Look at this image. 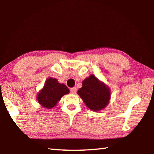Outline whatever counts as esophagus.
Segmentation results:
<instances>
[{
  "mask_svg": "<svg viewBox=\"0 0 154 154\" xmlns=\"http://www.w3.org/2000/svg\"><path fill=\"white\" fill-rule=\"evenodd\" d=\"M71 94H76L77 93V88L75 87L71 88Z\"/></svg>",
  "mask_w": 154,
  "mask_h": 154,
  "instance_id": "34e87169",
  "label": "esophagus"
}]
</instances>
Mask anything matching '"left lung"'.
Masks as SVG:
<instances>
[{
	"label": "left lung",
	"mask_w": 154,
	"mask_h": 154,
	"mask_svg": "<svg viewBox=\"0 0 154 154\" xmlns=\"http://www.w3.org/2000/svg\"><path fill=\"white\" fill-rule=\"evenodd\" d=\"M82 84V88H79L77 93L88 108L98 111L108 105L110 91L95 76L90 75L83 81Z\"/></svg>",
	"instance_id": "obj_1"
}]
</instances>
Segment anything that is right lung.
Returning a JSON list of instances; mask_svg holds the SVG:
<instances>
[{"mask_svg": "<svg viewBox=\"0 0 154 154\" xmlns=\"http://www.w3.org/2000/svg\"><path fill=\"white\" fill-rule=\"evenodd\" d=\"M69 93V88L64 84L59 83L56 79L49 78L38 94L37 100L43 107L51 109L56 105L62 96Z\"/></svg>", "mask_w": 154, "mask_h": 154, "instance_id": "1", "label": "right lung"}]
</instances>
